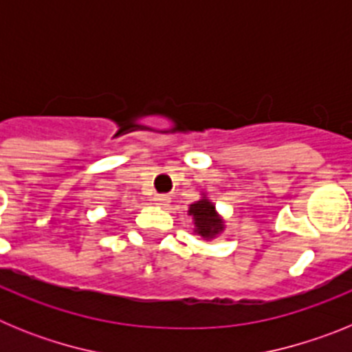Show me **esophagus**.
Masks as SVG:
<instances>
[{"mask_svg":"<svg viewBox=\"0 0 352 352\" xmlns=\"http://www.w3.org/2000/svg\"><path fill=\"white\" fill-rule=\"evenodd\" d=\"M153 201H155V204H157V206H160V208L169 206V197H167L166 194H157L153 197Z\"/></svg>","mask_w":352,"mask_h":352,"instance_id":"34e87169","label":"esophagus"}]
</instances>
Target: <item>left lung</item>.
I'll list each match as a JSON object with an SVG mask.
<instances>
[{
	"instance_id": "8db88e82",
	"label": "left lung",
	"mask_w": 352,
	"mask_h": 352,
	"mask_svg": "<svg viewBox=\"0 0 352 352\" xmlns=\"http://www.w3.org/2000/svg\"><path fill=\"white\" fill-rule=\"evenodd\" d=\"M188 214L194 222V232L201 236L204 241H213L226 231V220L204 192H201L199 201L188 206Z\"/></svg>"
}]
</instances>
